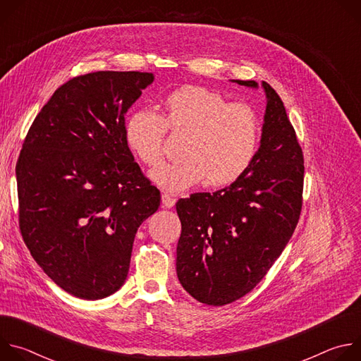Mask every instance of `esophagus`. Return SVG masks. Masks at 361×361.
I'll return each instance as SVG.
<instances>
[{
	"instance_id": "obj_1",
	"label": "esophagus",
	"mask_w": 361,
	"mask_h": 361,
	"mask_svg": "<svg viewBox=\"0 0 361 361\" xmlns=\"http://www.w3.org/2000/svg\"><path fill=\"white\" fill-rule=\"evenodd\" d=\"M161 201H163V205L166 209H171L173 205L176 204V198L173 195H170L169 192H163L161 194Z\"/></svg>"
}]
</instances>
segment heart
Segmentation results:
<instances>
[{"instance_id":"obj_1","label":"heart","mask_w":361,"mask_h":361,"mask_svg":"<svg viewBox=\"0 0 361 361\" xmlns=\"http://www.w3.org/2000/svg\"><path fill=\"white\" fill-rule=\"evenodd\" d=\"M169 128L188 134L181 152L184 160L151 173L154 183L170 192L205 181L212 187L234 183L250 167L260 141V120L250 106L194 85L171 92L163 114L144 109L128 116L127 141L145 166L161 164Z\"/></svg>"}]
</instances>
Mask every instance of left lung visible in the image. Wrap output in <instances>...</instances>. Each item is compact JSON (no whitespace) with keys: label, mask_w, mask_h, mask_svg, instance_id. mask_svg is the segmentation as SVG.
<instances>
[{"label":"left lung","mask_w":361,"mask_h":361,"mask_svg":"<svg viewBox=\"0 0 361 361\" xmlns=\"http://www.w3.org/2000/svg\"><path fill=\"white\" fill-rule=\"evenodd\" d=\"M245 87L255 81L235 80ZM267 107L259 151L228 187L177 201V276L209 305L230 304L259 284L291 238L302 205L304 157L284 104L263 81Z\"/></svg>","instance_id":"1"}]
</instances>
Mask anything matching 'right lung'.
<instances>
[{
	"mask_svg": "<svg viewBox=\"0 0 361 361\" xmlns=\"http://www.w3.org/2000/svg\"><path fill=\"white\" fill-rule=\"evenodd\" d=\"M152 81L140 71L74 77L24 140L16 167L21 235L44 273L75 297L104 298L124 284L135 233L160 207L124 117Z\"/></svg>",
	"mask_w": 361,
	"mask_h": 361,
	"instance_id": "1",
	"label": "right lung"
}]
</instances>
